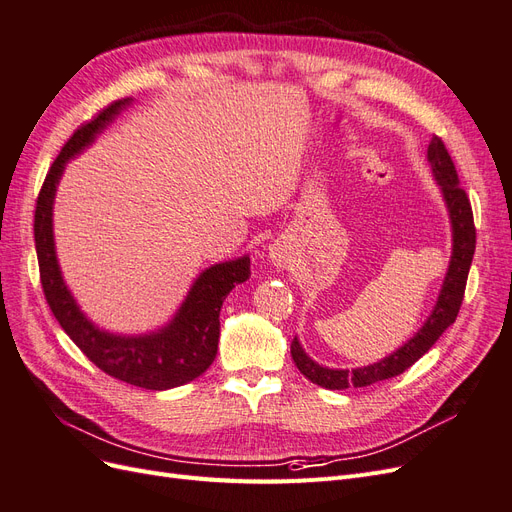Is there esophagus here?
<instances>
[{"mask_svg":"<svg viewBox=\"0 0 512 512\" xmlns=\"http://www.w3.org/2000/svg\"><path fill=\"white\" fill-rule=\"evenodd\" d=\"M269 258L277 269H284L288 265V252L282 243H271L269 245Z\"/></svg>","mask_w":512,"mask_h":512,"instance_id":"esophagus-1","label":"esophagus"}]
</instances>
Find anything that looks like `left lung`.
Wrapping results in <instances>:
<instances>
[{"label":"left lung","instance_id":"left-lung-1","mask_svg":"<svg viewBox=\"0 0 512 512\" xmlns=\"http://www.w3.org/2000/svg\"><path fill=\"white\" fill-rule=\"evenodd\" d=\"M427 162L431 166L433 181H436L440 188L444 207L448 213V222H451V260H448V269L444 273V282L436 299V305H433L431 314L423 322V327L418 329L404 346H399L389 356H384V359L365 367H356V369L324 367L316 363L312 356L303 350L299 337H294L290 346L294 365L299 367V371L307 380H312L314 384L322 386V389L344 391L348 386H354L356 389V386H369L374 382L389 380L404 374L408 367H412L433 344L438 342V337L451 327L459 314L463 290H466L474 247H476L472 207L466 192L457 185L459 179H457L455 164L438 136H433L429 141Z\"/></svg>","mask_w":512,"mask_h":512}]
</instances>
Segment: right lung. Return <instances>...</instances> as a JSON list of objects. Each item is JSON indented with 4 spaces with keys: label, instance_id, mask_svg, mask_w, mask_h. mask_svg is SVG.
I'll list each match as a JSON object with an SVG mask.
<instances>
[{
    "label": "right lung",
    "instance_id": "right-lung-1",
    "mask_svg": "<svg viewBox=\"0 0 512 512\" xmlns=\"http://www.w3.org/2000/svg\"><path fill=\"white\" fill-rule=\"evenodd\" d=\"M132 98L113 102L72 134L53 162L38 196L34 237L44 297L57 322L72 342L108 376L141 386L147 391H166L188 384L205 374L218 354L220 309L230 290L250 277V256L215 262L196 275L179 309L166 324L147 333H113L91 320L76 303L59 267L53 207L57 185L70 160L96 143V138L132 106Z\"/></svg>",
    "mask_w": 512,
    "mask_h": 512
}]
</instances>
